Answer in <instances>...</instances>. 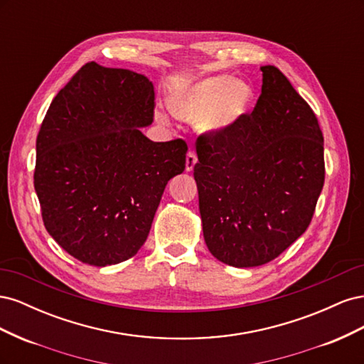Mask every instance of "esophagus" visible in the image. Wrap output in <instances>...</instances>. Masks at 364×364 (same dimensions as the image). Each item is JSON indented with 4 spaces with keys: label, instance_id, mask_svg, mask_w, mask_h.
<instances>
[{
    "label": "esophagus",
    "instance_id": "1",
    "mask_svg": "<svg viewBox=\"0 0 364 364\" xmlns=\"http://www.w3.org/2000/svg\"><path fill=\"white\" fill-rule=\"evenodd\" d=\"M196 162H197V156H196V153H194V151H188V153H186V159H185V170H186V171H193V168H194Z\"/></svg>",
    "mask_w": 364,
    "mask_h": 364
}]
</instances>
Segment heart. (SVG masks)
I'll return each instance as SVG.
<instances>
[{
  "instance_id": "heart-1",
  "label": "heart",
  "mask_w": 364,
  "mask_h": 364,
  "mask_svg": "<svg viewBox=\"0 0 364 364\" xmlns=\"http://www.w3.org/2000/svg\"><path fill=\"white\" fill-rule=\"evenodd\" d=\"M253 105V90L245 80L222 74L206 77L168 98L170 112L185 123H197L208 135L235 127ZM165 121L164 117H159Z\"/></svg>"
}]
</instances>
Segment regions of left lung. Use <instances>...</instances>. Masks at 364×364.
I'll use <instances>...</instances> for the list:
<instances>
[{"label": "left lung", "instance_id": "left-lung-1", "mask_svg": "<svg viewBox=\"0 0 364 364\" xmlns=\"http://www.w3.org/2000/svg\"><path fill=\"white\" fill-rule=\"evenodd\" d=\"M261 71L253 112L196 142L205 243L218 261L240 269L274 259L305 232L325 181L313 109L277 67Z\"/></svg>", "mask_w": 364, "mask_h": 364}]
</instances>
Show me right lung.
<instances>
[{"label": "right lung", "instance_id": "1", "mask_svg": "<svg viewBox=\"0 0 364 364\" xmlns=\"http://www.w3.org/2000/svg\"><path fill=\"white\" fill-rule=\"evenodd\" d=\"M146 75L95 62L51 102L36 139L35 190L48 234L71 257L112 266L146 243L165 186L185 170V141L153 142Z\"/></svg>", "mask_w": 364, "mask_h": 364}]
</instances>
